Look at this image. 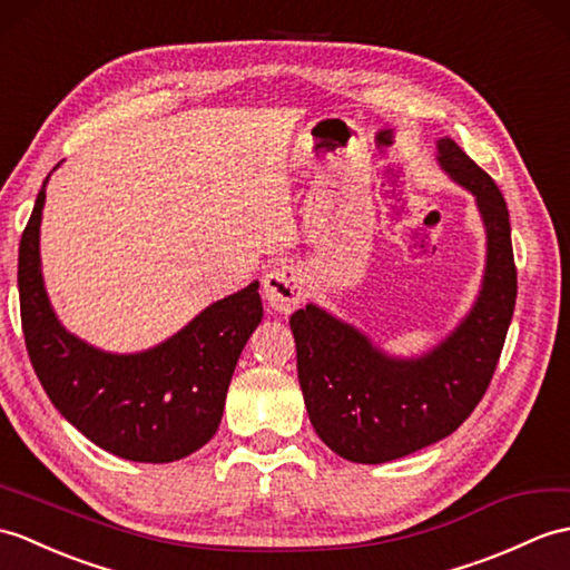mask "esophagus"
<instances>
[{
    "mask_svg": "<svg viewBox=\"0 0 570 570\" xmlns=\"http://www.w3.org/2000/svg\"><path fill=\"white\" fill-rule=\"evenodd\" d=\"M264 298L279 313H291L303 301V276L294 264H282L264 276Z\"/></svg>",
    "mask_w": 570,
    "mask_h": 570,
    "instance_id": "esophagus-1",
    "label": "esophagus"
}]
</instances>
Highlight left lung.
<instances>
[{"label":"left lung","instance_id":"8db88e82","mask_svg":"<svg viewBox=\"0 0 570 570\" xmlns=\"http://www.w3.org/2000/svg\"><path fill=\"white\" fill-rule=\"evenodd\" d=\"M436 163L473 194L488 240L479 298L454 333L401 360L313 303L288 321L313 428L356 464L401 459L452 434L483 399L512 321L518 269L505 198L452 138L436 140Z\"/></svg>","mask_w":570,"mask_h":570}]
</instances>
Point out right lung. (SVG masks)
<instances>
[{"label":"right lung","instance_id":"obj_1","mask_svg":"<svg viewBox=\"0 0 570 570\" xmlns=\"http://www.w3.org/2000/svg\"><path fill=\"white\" fill-rule=\"evenodd\" d=\"M46 184L19 245L21 325L38 381L60 415L106 452L145 464L194 454L216 434L235 364L262 321L259 282L210 303L157 347H91L60 325L43 286Z\"/></svg>","mask_w":570,"mask_h":570}]
</instances>
